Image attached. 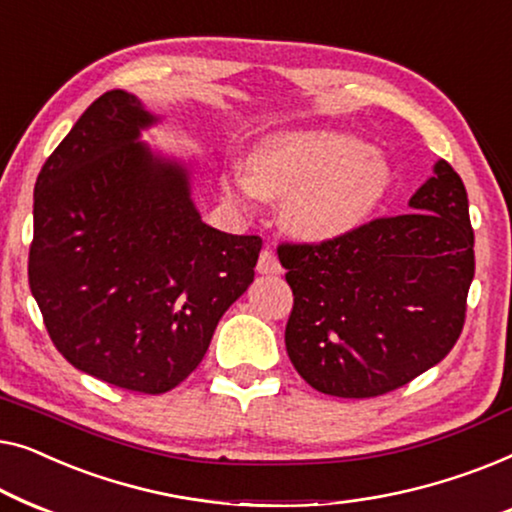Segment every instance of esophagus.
I'll use <instances>...</instances> for the list:
<instances>
[{
	"label": "esophagus",
	"mask_w": 512,
	"mask_h": 512,
	"mask_svg": "<svg viewBox=\"0 0 512 512\" xmlns=\"http://www.w3.org/2000/svg\"><path fill=\"white\" fill-rule=\"evenodd\" d=\"M280 271H283V269H280L278 257L273 255V250L264 248L262 253H259V259H257V273H262V276H278Z\"/></svg>",
	"instance_id": "obj_1"
}]
</instances>
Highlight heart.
I'll return each mask as SVG.
<instances>
[{
    "label": "heart",
    "instance_id": "obj_1",
    "mask_svg": "<svg viewBox=\"0 0 512 512\" xmlns=\"http://www.w3.org/2000/svg\"><path fill=\"white\" fill-rule=\"evenodd\" d=\"M390 187L392 167L380 150L327 129L266 136L248 157V174L222 178V192L243 208L285 199V227L313 243L341 241L362 229Z\"/></svg>",
    "mask_w": 512,
    "mask_h": 512
}]
</instances>
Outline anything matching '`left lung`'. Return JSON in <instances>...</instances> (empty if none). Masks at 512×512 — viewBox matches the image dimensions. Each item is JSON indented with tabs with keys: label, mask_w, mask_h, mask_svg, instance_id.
I'll use <instances>...</instances> for the list:
<instances>
[{
	"label": "left lung",
	"mask_w": 512,
	"mask_h": 512,
	"mask_svg": "<svg viewBox=\"0 0 512 512\" xmlns=\"http://www.w3.org/2000/svg\"><path fill=\"white\" fill-rule=\"evenodd\" d=\"M341 241L278 248L294 306L285 348L322 394L369 399L452 350L475 271L469 197L445 160L408 201Z\"/></svg>",
	"instance_id": "obj_1"
}]
</instances>
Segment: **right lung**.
<instances>
[{"label": "right lung", "mask_w": 512, "mask_h": 512, "mask_svg": "<svg viewBox=\"0 0 512 512\" xmlns=\"http://www.w3.org/2000/svg\"><path fill=\"white\" fill-rule=\"evenodd\" d=\"M160 122L125 90L88 106L34 185L27 269L62 357L143 394L197 369L262 250L201 220L192 162L141 141Z\"/></svg>", "instance_id": "add662e5"}]
</instances>
